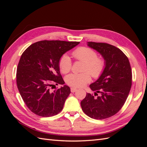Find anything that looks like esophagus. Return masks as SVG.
Returning a JSON list of instances; mask_svg holds the SVG:
<instances>
[{
  "mask_svg": "<svg viewBox=\"0 0 147 147\" xmlns=\"http://www.w3.org/2000/svg\"><path fill=\"white\" fill-rule=\"evenodd\" d=\"M70 91L72 92H76L77 91V89L75 88H71Z\"/></svg>",
  "mask_w": 147,
  "mask_h": 147,
  "instance_id": "obj_1",
  "label": "esophagus"
}]
</instances>
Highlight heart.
Here are the masks:
<instances>
[{
    "instance_id": "b5f03b06",
    "label": "heart",
    "mask_w": 147,
    "mask_h": 147,
    "mask_svg": "<svg viewBox=\"0 0 147 147\" xmlns=\"http://www.w3.org/2000/svg\"><path fill=\"white\" fill-rule=\"evenodd\" d=\"M75 59L83 62L80 74H70L65 77V82L69 86L73 88L83 87L91 81V76L94 78H99L103 74L106 63L104 58L97 57V53L88 47H79L72 52ZM72 63L70 57L63 55L59 61L61 72L67 74L72 69Z\"/></svg>"
}]
</instances>
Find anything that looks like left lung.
<instances>
[{
	"instance_id": "1",
	"label": "left lung",
	"mask_w": 147,
	"mask_h": 147,
	"mask_svg": "<svg viewBox=\"0 0 147 147\" xmlns=\"http://www.w3.org/2000/svg\"><path fill=\"white\" fill-rule=\"evenodd\" d=\"M88 46L100 53L106 65L101 76L90 85L94 95L87 93L81 107L90 118L104 119L117 113L125 103L132 85L131 67L127 57L116 47L93 42H88Z\"/></svg>"
}]
</instances>
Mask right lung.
<instances>
[{
	"mask_svg": "<svg viewBox=\"0 0 147 147\" xmlns=\"http://www.w3.org/2000/svg\"><path fill=\"white\" fill-rule=\"evenodd\" d=\"M78 42L42 40L30 45L22 54L16 72L20 95L31 112L50 117L63 110L70 93L64 85L52 91L53 86L65 83L59 71V61Z\"/></svg>",
	"mask_w": 147,
	"mask_h": 147,
	"instance_id": "add662e5",
	"label": "right lung"
}]
</instances>
